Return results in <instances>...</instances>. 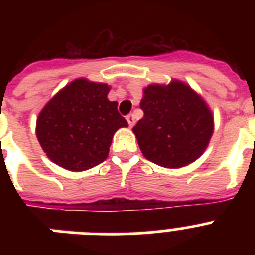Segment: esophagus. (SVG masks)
Here are the masks:
<instances>
[{
  "instance_id": "obj_1",
  "label": "esophagus",
  "mask_w": 255,
  "mask_h": 255,
  "mask_svg": "<svg viewBox=\"0 0 255 255\" xmlns=\"http://www.w3.org/2000/svg\"><path fill=\"white\" fill-rule=\"evenodd\" d=\"M126 120H128V123H129V126L130 128H132L135 124V119H134V115L132 114H129L128 116H126Z\"/></svg>"
}]
</instances>
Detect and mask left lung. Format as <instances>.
Returning <instances> with one entry per match:
<instances>
[{"instance_id":"8db88e82","label":"left lung","mask_w":255,"mask_h":255,"mask_svg":"<svg viewBox=\"0 0 255 255\" xmlns=\"http://www.w3.org/2000/svg\"><path fill=\"white\" fill-rule=\"evenodd\" d=\"M140 108L144 116L132 131L150 162L179 168L206 150L213 132V116L206 102L186 84L149 85L144 89Z\"/></svg>"}]
</instances>
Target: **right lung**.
I'll list each match as a JSON object with an SVG mask.
<instances>
[{
    "label": "right lung",
    "mask_w": 255,
    "mask_h": 255,
    "mask_svg": "<svg viewBox=\"0 0 255 255\" xmlns=\"http://www.w3.org/2000/svg\"><path fill=\"white\" fill-rule=\"evenodd\" d=\"M108 85L78 79L58 92L37 119V138L52 162L85 171L107 158L112 136L128 126L107 100Z\"/></svg>",
    "instance_id": "add662e5"
}]
</instances>
